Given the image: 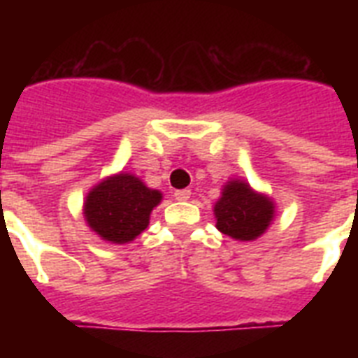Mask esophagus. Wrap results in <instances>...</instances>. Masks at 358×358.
<instances>
[{
  "instance_id": "1",
  "label": "esophagus",
  "mask_w": 358,
  "mask_h": 358,
  "mask_svg": "<svg viewBox=\"0 0 358 358\" xmlns=\"http://www.w3.org/2000/svg\"><path fill=\"white\" fill-rule=\"evenodd\" d=\"M189 196H191V189L174 191V199H176V201H187Z\"/></svg>"
}]
</instances>
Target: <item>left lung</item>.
I'll return each instance as SVG.
<instances>
[{
	"label": "left lung",
	"instance_id": "8db88e82",
	"mask_svg": "<svg viewBox=\"0 0 358 358\" xmlns=\"http://www.w3.org/2000/svg\"><path fill=\"white\" fill-rule=\"evenodd\" d=\"M213 213L223 234L239 241H252L271 224L275 204L267 195L256 193L243 180H230L223 187L221 199L215 202Z\"/></svg>",
	"mask_w": 358,
	"mask_h": 358
}]
</instances>
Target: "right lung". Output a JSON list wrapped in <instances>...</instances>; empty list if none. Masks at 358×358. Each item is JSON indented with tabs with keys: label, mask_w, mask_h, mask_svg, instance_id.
<instances>
[{
	"label": "right lung",
	"mask_w": 358,
	"mask_h": 358,
	"mask_svg": "<svg viewBox=\"0 0 358 358\" xmlns=\"http://www.w3.org/2000/svg\"><path fill=\"white\" fill-rule=\"evenodd\" d=\"M162 193L146 187L137 176L119 173L102 180L83 202V215L92 232L109 243H129L148 227Z\"/></svg>",
	"instance_id": "1"
}]
</instances>
